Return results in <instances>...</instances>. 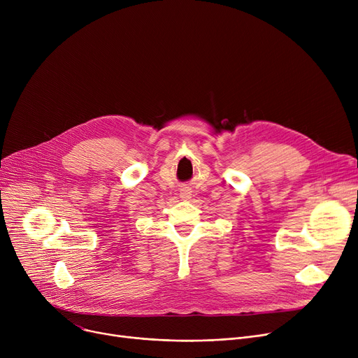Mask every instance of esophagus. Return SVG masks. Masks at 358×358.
<instances>
[{"label":"esophagus","instance_id":"esophagus-1","mask_svg":"<svg viewBox=\"0 0 358 358\" xmlns=\"http://www.w3.org/2000/svg\"><path fill=\"white\" fill-rule=\"evenodd\" d=\"M190 196H192L190 189H182V190H181V197H182V199L187 200V199H190Z\"/></svg>","mask_w":358,"mask_h":358}]
</instances>
